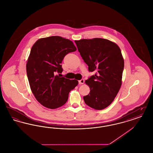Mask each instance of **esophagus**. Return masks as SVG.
I'll use <instances>...</instances> for the list:
<instances>
[{
  "mask_svg": "<svg viewBox=\"0 0 153 153\" xmlns=\"http://www.w3.org/2000/svg\"><path fill=\"white\" fill-rule=\"evenodd\" d=\"M79 84H83L84 83V80L83 79H82L81 80H79Z\"/></svg>",
  "mask_w": 153,
  "mask_h": 153,
  "instance_id": "esophagus-1",
  "label": "esophagus"
}]
</instances>
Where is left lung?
<instances>
[{
    "mask_svg": "<svg viewBox=\"0 0 153 153\" xmlns=\"http://www.w3.org/2000/svg\"><path fill=\"white\" fill-rule=\"evenodd\" d=\"M89 72H95L85 81L90 92L83 97L90 107L102 110L112 102L121 87L124 59L117 44L103 38L74 41Z\"/></svg>",
    "mask_w": 153,
    "mask_h": 153,
    "instance_id": "left-lung-1",
    "label": "left lung"
}]
</instances>
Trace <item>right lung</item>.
I'll return each mask as SVG.
<instances>
[{"label": "right lung", "instance_id": "right-lung-1", "mask_svg": "<svg viewBox=\"0 0 153 153\" xmlns=\"http://www.w3.org/2000/svg\"><path fill=\"white\" fill-rule=\"evenodd\" d=\"M73 42L59 36L40 38L31 48L26 72L32 93L43 106L56 109L65 104L78 81L61 77V64L67 54L76 51Z\"/></svg>", "mask_w": 153, "mask_h": 153}]
</instances>
